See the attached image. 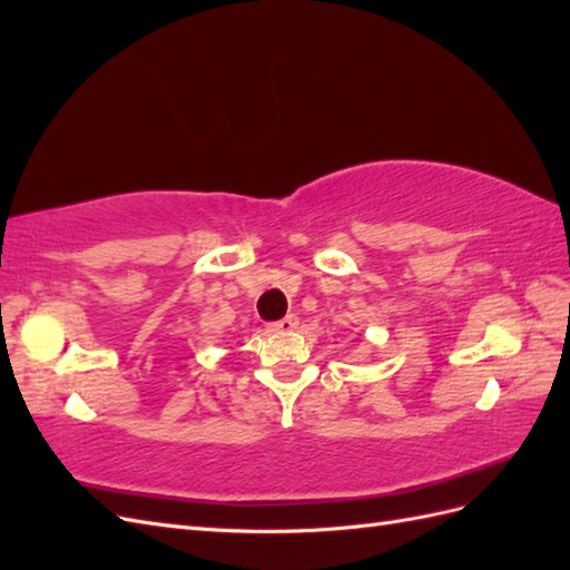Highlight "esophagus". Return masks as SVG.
<instances>
[{
	"label": "esophagus",
	"instance_id": "esophagus-1",
	"mask_svg": "<svg viewBox=\"0 0 570 570\" xmlns=\"http://www.w3.org/2000/svg\"><path fill=\"white\" fill-rule=\"evenodd\" d=\"M297 325H299V318H297L295 314H289V316H285L283 321L271 323L268 331H271V333H289V331H295Z\"/></svg>",
	"mask_w": 570,
	"mask_h": 570
}]
</instances>
